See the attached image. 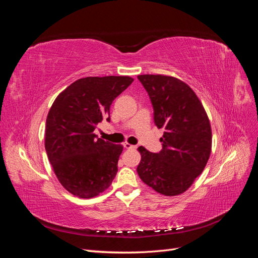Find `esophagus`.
Returning a JSON list of instances; mask_svg holds the SVG:
<instances>
[{"mask_svg": "<svg viewBox=\"0 0 258 258\" xmlns=\"http://www.w3.org/2000/svg\"><path fill=\"white\" fill-rule=\"evenodd\" d=\"M123 147L126 148V150H136L137 148L136 145H131L129 143H123Z\"/></svg>", "mask_w": 258, "mask_h": 258, "instance_id": "obj_1", "label": "esophagus"}]
</instances>
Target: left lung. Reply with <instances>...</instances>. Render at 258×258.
Segmentation results:
<instances>
[{
    "mask_svg": "<svg viewBox=\"0 0 258 258\" xmlns=\"http://www.w3.org/2000/svg\"><path fill=\"white\" fill-rule=\"evenodd\" d=\"M154 110V122L163 128L162 150L143 146L137 168L142 181L165 196L187 190L204 171L211 153L212 134L204 106L188 85L172 76L139 75Z\"/></svg>",
    "mask_w": 258,
    "mask_h": 258,
    "instance_id": "obj_1",
    "label": "left lung"
}]
</instances>
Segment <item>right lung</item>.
<instances>
[{
	"mask_svg": "<svg viewBox=\"0 0 258 258\" xmlns=\"http://www.w3.org/2000/svg\"><path fill=\"white\" fill-rule=\"evenodd\" d=\"M134 79L85 77L62 91L51 105L45 131V150L59 182L74 196L92 198L116 176L120 144L98 138L97 124L110 121V106Z\"/></svg>",
	"mask_w": 258,
	"mask_h": 258,
	"instance_id": "right-lung-1",
	"label": "right lung"
}]
</instances>
